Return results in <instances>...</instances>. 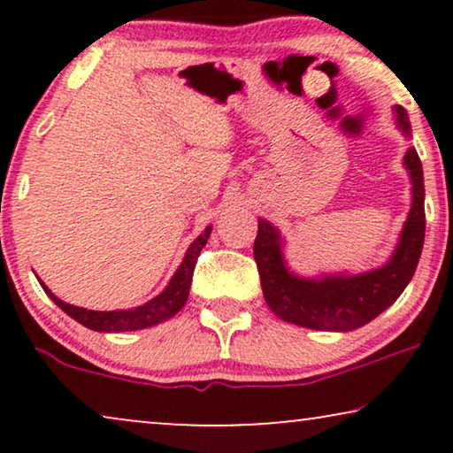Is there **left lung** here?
I'll return each instance as SVG.
<instances>
[{"label":"left lung","mask_w":453,"mask_h":453,"mask_svg":"<svg viewBox=\"0 0 453 453\" xmlns=\"http://www.w3.org/2000/svg\"><path fill=\"white\" fill-rule=\"evenodd\" d=\"M395 115L402 132L411 134L406 111L395 107ZM404 165L412 179V208L395 253L380 270L358 276H326L321 280L293 276L282 262L280 234L270 222L257 220L253 257L264 299L278 318L313 330L349 332L369 324L398 299L414 276L425 241L423 165L414 148L406 152Z\"/></svg>","instance_id":"left-lung-1"}]
</instances>
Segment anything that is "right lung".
Segmentation results:
<instances>
[{"label":"right lung","instance_id":"right-lung-1","mask_svg":"<svg viewBox=\"0 0 453 453\" xmlns=\"http://www.w3.org/2000/svg\"><path fill=\"white\" fill-rule=\"evenodd\" d=\"M210 231L212 228H206L200 237H197L191 247L185 253V259L179 265V270L175 272V276L171 278L169 287H166L163 293L158 296H154L152 301H148L146 305L135 307V309H123V311H90V309H82L76 305H70V303L61 301L55 296L51 290H49L45 284V293L51 296V301L55 305L64 309V311L70 315L72 319H76L78 324H82L86 327L95 332H134V330H144V327L157 326L160 321L169 319L175 315L177 311H181V307L188 303L189 296V287H191V278H194V270H196V262L200 257L202 247L208 243Z\"/></svg>","mask_w":453,"mask_h":453}]
</instances>
